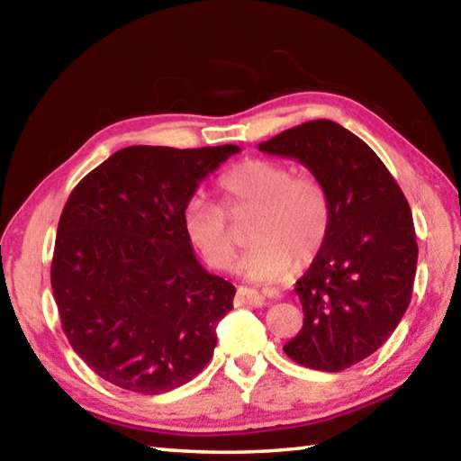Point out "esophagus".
I'll use <instances>...</instances> for the list:
<instances>
[{"label": "esophagus", "instance_id": "1", "mask_svg": "<svg viewBox=\"0 0 461 461\" xmlns=\"http://www.w3.org/2000/svg\"><path fill=\"white\" fill-rule=\"evenodd\" d=\"M236 305H249V307H262L264 305V296L260 293H256L254 288L248 286H240L236 293Z\"/></svg>", "mask_w": 461, "mask_h": 461}]
</instances>
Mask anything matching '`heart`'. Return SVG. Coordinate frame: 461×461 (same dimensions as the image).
Returning a JSON list of instances; mask_svg holds the SVG:
<instances>
[{
    "label": "heart",
    "instance_id": "1",
    "mask_svg": "<svg viewBox=\"0 0 461 461\" xmlns=\"http://www.w3.org/2000/svg\"><path fill=\"white\" fill-rule=\"evenodd\" d=\"M223 209L194 194L183 209V230L189 244L209 267L228 270L236 254V238L228 213L252 209L248 248L240 275L254 283H278L296 264L321 252L331 225L325 186L313 175L294 173L291 165L270 158H248L217 181Z\"/></svg>",
    "mask_w": 461,
    "mask_h": 461
}]
</instances>
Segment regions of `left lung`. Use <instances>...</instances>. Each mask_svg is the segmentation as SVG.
Wrapping results in <instances>:
<instances>
[{
  "label": "left lung",
  "mask_w": 461,
  "mask_h": 461,
  "mask_svg": "<svg viewBox=\"0 0 461 461\" xmlns=\"http://www.w3.org/2000/svg\"><path fill=\"white\" fill-rule=\"evenodd\" d=\"M258 148L305 165L331 205L321 252L294 286L303 330L283 349L307 368L346 370L376 352L411 303L419 254L411 207L376 152L331 120Z\"/></svg>",
  "instance_id": "1"
}]
</instances>
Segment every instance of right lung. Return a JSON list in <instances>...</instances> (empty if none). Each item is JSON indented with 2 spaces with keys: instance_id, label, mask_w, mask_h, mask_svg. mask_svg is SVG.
Returning a JSON list of instances; mask_svg holds the SVG:
<instances>
[{
  "instance_id": "add662e5",
  "label": "right lung",
  "mask_w": 461,
  "mask_h": 461,
  "mask_svg": "<svg viewBox=\"0 0 461 461\" xmlns=\"http://www.w3.org/2000/svg\"><path fill=\"white\" fill-rule=\"evenodd\" d=\"M240 146H128L75 186L62 209L50 283L62 331L112 384L160 394L212 360L236 286L209 275L183 209Z\"/></svg>"
}]
</instances>
